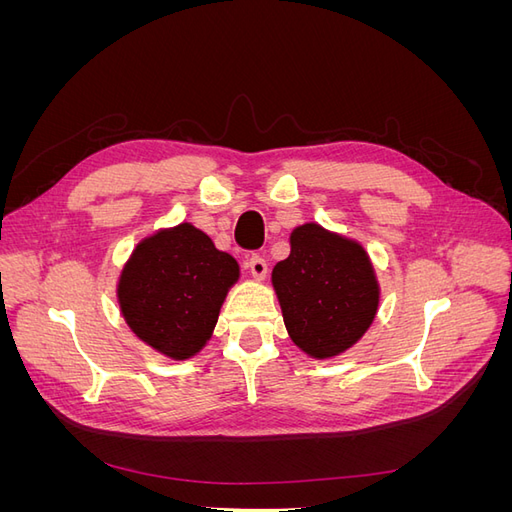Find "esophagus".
Segmentation results:
<instances>
[{
	"instance_id": "obj_1",
	"label": "esophagus",
	"mask_w": 512,
	"mask_h": 512,
	"mask_svg": "<svg viewBox=\"0 0 512 512\" xmlns=\"http://www.w3.org/2000/svg\"><path fill=\"white\" fill-rule=\"evenodd\" d=\"M247 265H250V271H252V275L256 277V280H262V277L267 275V260L262 258V256L252 254V256H250V262H247Z\"/></svg>"
}]
</instances>
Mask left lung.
Here are the masks:
<instances>
[{
    "label": "left lung",
    "instance_id": "8db88e82",
    "mask_svg": "<svg viewBox=\"0 0 512 512\" xmlns=\"http://www.w3.org/2000/svg\"><path fill=\"white\" fill-rule=\"evenodd\" d=\"M290 256L273 269V286L292 342L324 359L350 348L378 309V284L363 247L318 224L292 232Z\"/></svg>",
    "mask_w": 512,
    "mask_h": 512
}]
</instances>
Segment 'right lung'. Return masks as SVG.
I'll return each instance as SVG.
<instances>
[{
  "instance_id": "right-lung-1",
  "label": "right lung",
  "mask_w": 512,
  "mask_h": 512,
  "mask_svg": "<svg viewBox=\"0 0 512 512\" xmlns=\"http://www.w3.org/2000/svg\"><path fill=\"white\" fill-rule=\"evenodd\" d=\"M237 277L235 258L181 224L136 247L121 275L119 305L143 342L170 359H188L205 346Z\"/></svg>"
}]
</instances>
